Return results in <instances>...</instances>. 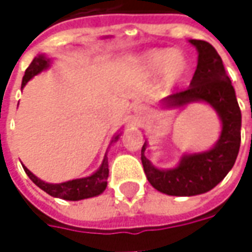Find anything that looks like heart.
Returning a JSON list of instances; mask_svg holds the SVG:
<instances>
[{"instance_id":"b5f03b06","label":"heart","mask_w":252,"mask_h":252,"mask_svg":"<svg viewBox=\"0 0 252 252\" xmlns=\"http://www.w3.org/2000/svg\"><path fill=\"white\" fill-rule=\"evenodd\" d=\"M143 64L151 73L162 71V80L167 85H172L178 81L187 70L184 56L171 53L169 50H153L144 56Z\"/></svg>"}]
</instances>
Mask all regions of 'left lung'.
<instances>
[{
	"label": "left lung",
	"instance_id": "left-lung-1",
	"mask_svg": "<svg viewBox=\"0 0 252 252\" xmlns=\"http://www.w3.org/2000/svg\"><path fill=\"white\" fill-rule=\"evenodd\" d=\"M198 49V67L190 85L165 98L168 106H182L189 102L210 103L223 123L218 144L206 153L185 156L174 169H157L144 156L141 162L151 185L172 196H193L213 189L233 168L241 141V111L221 57L216 49L205 40H189Z\"/></svg>",
	"mask_w": 252,
	"mask_h": 252
}]
</instances>
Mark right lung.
<instances>
[{"label": "right lung", "instance_id": "right-lung-1", "mask_svg": "<svg viewBox=\"0 0 252 252\" xmlns=\"http://www.w3.org/2000/svg\"><path fill=\"white\" fill-rule=\"evenodd\" d=\"M49 65V60L44 56H37L34 57L33 62L29 64V67L26 68L22 80V87L26 85V83L36 75L39 74L42 70H44ZM119 139V136H115L113 141H116ZM25 172L28 174V177L33 181L34 184L40 189H43L46 193L52 195L54 198H62L65 200H80V199H87L96 196L102 193L105 188H106V179L109 175V168H108V157L103 158L101 168L98 169L95 174H92L91 177L81 179H73L68 182H63V184H46L43 181H40L39 178H36L33 174L29 169L24 167Z\"/></svg>", "mask_w": 252, "mask_h": 252}]
</instances>
